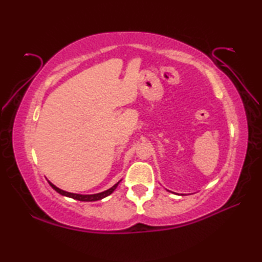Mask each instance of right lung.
<instances>
[{"instance_id": "obj_1", "label": "right lung", "mask_w": 262, "mask_h": 262, "mask_svg": "<svg viewBox=\"0 0 262 262\" xmlns=\"http://www.w3.org/2000/svg\"><path fill=\"white\" fill-rule=\"evenodd\" d=\"M48 183H50V181H48ZM119 183H120V181H119ZM118 184H115L113 187H111L110 189L105 190V192H101V193H98V194H92V195H82V194H74V193L66 192V190H62L60 188H57L55 185H53L52 183H50V185L56 190L57 193H60L61 195H66V196L73 198V199H75V200H78V201H98V200H101V199L108 196L111 193H113L114 189L117 188Z\"/></svg>"}]
</instances>
